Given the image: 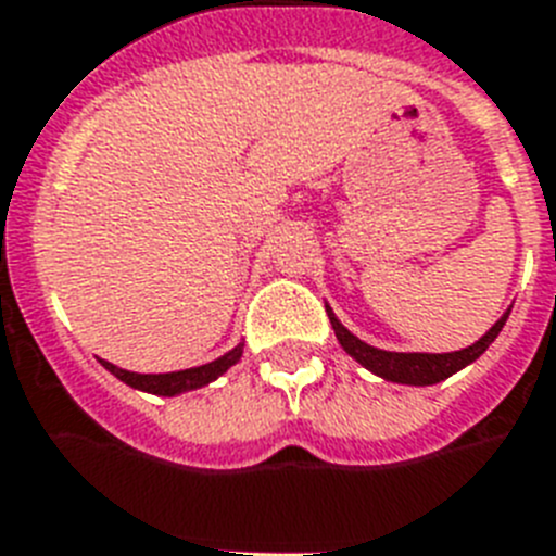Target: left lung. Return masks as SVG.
I'll return each instance as SVG.
<instances>
[{"instance_id":"1","label":"left lung","mask_w":556,"mask_h":556,"mask_svg":"<svg viewBox=\"0 0 556 556\" xmlns=\"http://www.w3.org/2000/svg\"><path fill=\"white\" fill-rule=\"evenodd\" d=\"M327 316H330V325L336 330L338 344L341 350L350 355L352 361H358L364 369H369L371 375L389 380V383H403V386H433L447 380L451 375L462 371L465 366H470L472 361H479L490 344L498 338V332L504 330L506 318H509V311L484 332V336L476 341V344L465 346V350L456 352H392V350H380V346H371L366 341H361L355 332L346 330L341 325V318L332 313V307L327 305Z\"/></svg>"}]
</instances>
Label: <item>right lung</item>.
<instances>
[{
	"instance_id": "right-lung-1",
	"label": "right lung",
	"mask_w": 556,
	"mask_h": 556,
	"mask_svg": "<svg viewBox=\"0 0 556 556\" xmlns=\"http://www.w3.org/2000/svg\"><path fill=\"white\" fill-rule=\"evenodd\" d=\"M243 358V341L231 346L229 352H224L220 358L210 361V364L192 366V369H178V371H159V375H142V371H128L119 369V366L109 364V361L100 358V364L114 375L117 380H123L125 386H131L137 392L159 394V397H178L185 392H195V389H204L212 380H218L220 375L231 369Z\"/></svg>"
}]
</instances>
